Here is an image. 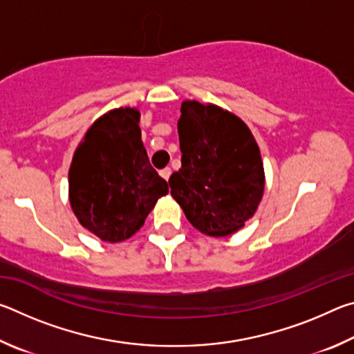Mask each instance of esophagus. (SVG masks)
Returning <instances> with one entry per match:
<instances>
[{"mask_svg": "<svg viewBox=\"0 0 354 354\" xmlns=\"http://www.w3.org/2000/svg\"><path fill=\"white\" fill-rule=\"evenodd\" d=\"M170 175H171V169H169V167H167V169H164V170H160V176H162L165 181H169Z\"/></svg>", "mask_w": 354, "mask_h": 354, "instance_id": "34e87169", "label": "esophagus"}]
</instances>
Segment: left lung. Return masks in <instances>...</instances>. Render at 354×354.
Here are the masks:
<instances>
[{
    "label": "left lung",
    "mask_w": 354,
    "mask_h": 354,
    "mask_svg": "<svg viewBox=\"0 0 354 354\" xmlns=\"http://www.w3.org/2000/svg\"><path fill=\"white\" fill-rule=\"evenodd\" d=\"M181 169L171 196L192 226L225 237L245 225L262 200L266 175L259 147L241 118L215 104L184 101L178 120Z\"/></svg>",
    "instance_id": "1"
}]
</instances>
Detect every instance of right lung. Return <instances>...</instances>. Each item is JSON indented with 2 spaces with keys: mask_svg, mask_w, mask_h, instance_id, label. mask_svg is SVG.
Here are the masks:
<instances>
[{
  "mask_svg": "<svg viewBox=\"0 0 354 354\" xmlns=\"http://www.w3.org/2000/svg\"><path fill=\"white\" fill-rule=\"evenodd\" d=\"M139 122L134 107L104 113L88 128L70 165L68 196L76 218L109 243L136 234L156 201L169 194L167 181L149 164Z\"/></svg>",
  "mask_w": 354,
  "mask_h": 354,
  "instance_id": "1",
  "label": "right lung"
}]
</instances>
